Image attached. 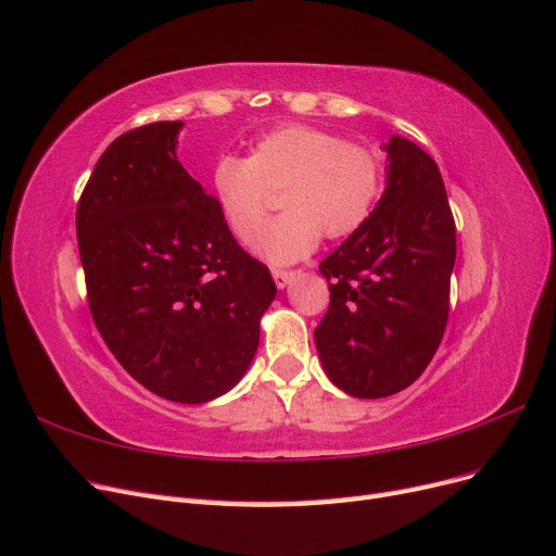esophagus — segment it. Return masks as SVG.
<instances>
[{
  "label": "esophagus",
  "mask_w": 556,
  "mask_h": 556,
  "mask_svg": "<svg viewBox=\"0 0 556 556\" xmlns=\"http://www.w3.org/2000/svg\"><path fill=\"white\" fill-rule=\"evenodd\" d=\"M274 280H276V285H278V288L282 290L285 288V285H288L292 278H294V271H282V268H274Z\"/></svg>",
  "instance_id": "esophagus-1"
}]
</instances>
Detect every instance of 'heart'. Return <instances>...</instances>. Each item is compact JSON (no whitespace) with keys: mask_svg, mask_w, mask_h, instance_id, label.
Returning a JSON list of instances; mask_svg holds the SVG:
<instances>
[{"mask_svg":"<svg viewBox=\"0 0 556 556\" xmlns=\"http://www.w3.org/2000/svg\"><path fill=\"white\" fill-rule=\"evenodd\" d=\"M384 166L376 150L308 125H285L250 146L248 157L215 162L211 185L231 233L250 241L279 194L286 211L252 241L271 264L311 255L319 237L345 239L371 213Z\"/></svg>","mask_w":556,"mask_h":556,"instance_id":"b5f03b06","label":"heart"}]
</instances>
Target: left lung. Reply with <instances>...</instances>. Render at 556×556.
I'll return each instance as SVG.
<instances>
[{
	"label": "left lung",
	"instance_id": "obj_1",
	"mask_svg": "<svg viewBox=\"0 0 556 556\" xmlns=\"http://www.w3.org/2000/svg\"><path fill=\"white\" fill-rule=\"evenodd\" d=\"M387 188L357 231L319 264L329 308L315 329L329 380L359 399L406 390L441 345L457 229L439 166L403 137L384 146Z\"/></svg>",
	"mask_w": 556,
	"mask_h": 556
}]
</instances>
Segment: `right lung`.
<instances>
[{"instance_id": "obj_1", "label": "right lung", "mask_w": 556, "mask_h": 556, "mask_svg": "<svg viewBox=\"0 0 556 556\" xmlns=\"http://www.w3.org/2000/svg\"><path fill=\"white\" fill-rule=\"evenodd\" d=\"M180 127L150 123L104 150L76 233L90 313L115 359L162 399L204 403L243 378L276 282L182 169Z\"/></svg>"}]
</instances>
